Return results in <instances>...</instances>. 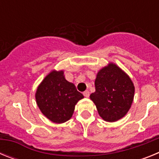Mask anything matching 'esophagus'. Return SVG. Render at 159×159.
<instances>
[{"label":"esophagus","mask_w":159,"mask_h":159,"mask_svg":"<svg viewBox=\"0 0 159 159\" xmlns=\"http://www.w3.org/2000/svg\"><path fill=\"white\" fill-rule=\"evenodd\" d=\"M83 94H84V96L87 97V98H88V97H89V95H90V92H88V90H87V91H85V92H84Z\"/></svg>","instance_id":"obj_1"}]
</instances>
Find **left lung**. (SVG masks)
I'll return each instance as SVG.
<instances>
[{
	"mask_svg": "<svg viewBox=\"0 0 159 159\" xmlns=\"http://www.w3.org/2000/svg\"><path fill=\"white\" fill-rule=\"evenodd\" d=\"M95 92L90 98L99 115L107 122L117 121L127 113L133 102L134 87L128 75L119 67L110 64L98 72Z\"/></svg>",
	"mask_w": 159,
	"mask_h": 159,
	"instance_id": "8db88e82",
	"label": "left lung"
}]
</instances>
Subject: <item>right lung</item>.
Masks as SVG:
<instances>
[{
	"label": "right lung",
	"mask_w": 159,
	"mask_h": 159,
	"mask_svg": "<svg viewBox=\"0 0 159 159\" xmlns=\"http://www.w3.org/2000/svg\"><path fill=\"white\" fill-rule=\"evenodd\" d=\"M84 95L64 76V71H52L38 87L36 103L51 121L62 123L71 119L75 106Z\"/></svg>",
	"instance_id": "right-lung-1"
}]
</instances>
